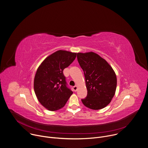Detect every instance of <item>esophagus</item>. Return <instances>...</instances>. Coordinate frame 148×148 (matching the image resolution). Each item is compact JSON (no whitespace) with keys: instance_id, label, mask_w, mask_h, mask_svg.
Here are the masks:
<instances>
[{"instance_id":"1","label":"esophagus","mask_w":148,"mask_h":148,"mask_svg":"<svg viewBox=\"0 0 148 148\" xmlns=\"http://www.w3.org/2000/svg\"><path fill=\"white\" fill-rule=\"evenodd\" d=\"M73 90H74L75 92H76L77 90V85L74 86L73 87Z\"/></svg>"}]
</instances>
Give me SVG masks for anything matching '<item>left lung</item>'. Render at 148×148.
<instances>
[{"label": "left lung", "mask_w": 148, "mask_h": 148, "mask_svg": "<svg viewBox=\"0 0 148 148\" xmlns=\"http://www.w3.org/2000/svg\"><path fill=\"white\" fill-rule=\"evenodd\" d=\"M77 60L83 70L87 95L82 103L93 110L108 105L117 86V77L112 67L100 56L93 52L78 53Z\"/></svg>", "instance_id": "obj_1"}]
</instances>
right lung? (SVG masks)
Wrapping results in <instances>:
<instances>
[{
  "label": "right lung",
  "mask_w": 148,
  "mask_h": 148,
  "mask_svg": "<svg viewBox=\"0 0 148 148\" xmlns=\"http://www.w3.org/2000/svg\"><path fill=\"white\" fill-rule=\"evenodd\" d=\"M76 55L58 51L46 58L36 71L34 91L39 102L49 110L64 107L73 93L67 85L63 70L73 62Z\"/></svg>",
  "instance_id": "obj_1"
}]
</instances>
